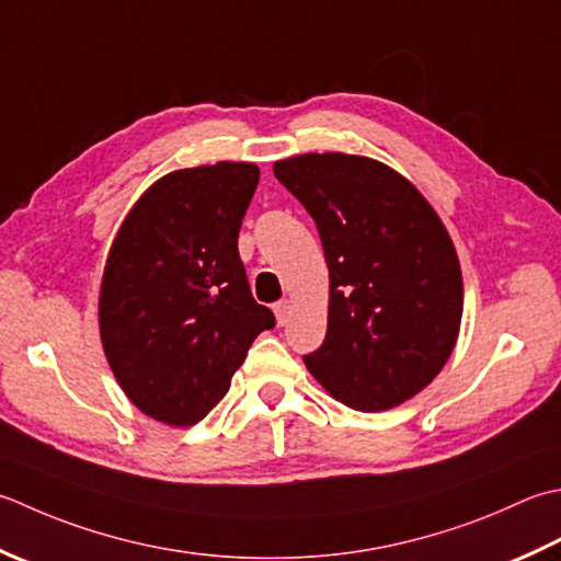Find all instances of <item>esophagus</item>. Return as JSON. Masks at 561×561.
<instances>
[{
	"instance_id": "34e87169",
	"label": "esophagus",
	"mask_w": 561,
	"mask_h": 561,
	"mask_svg": "<svg viewBox=\"0 0 561 561\" xmlns=\"http://www.w3.org/2000/svg\"><path fill=\"white\" fill-rule=\"evenodd\" d=\"M274 316H277V323L279 325H287L289 323V316H291V301L282 299L274 304Z\"/></svg>"
}]
</instances>
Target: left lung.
Listing matches in <instances>:
<instances>
[{
  "mask_svg": "<svg viewBox=\"0 0 561 561\" xmlns=\"http://www.w3.org/2000/svg\"><path fill=\"white\" fill-rule=\"evenodd\" d=\"M321 236L331 306L304 365L340 403L387 411L445 367L462 321L453 240L415 186L377 160L309 152L274 162Z\"/></svg>",
  "mask_w": 561,
  "mask_h": 561,
  "instance_id": "8db88e82",
  "label": "left lung"
}]
</instances>
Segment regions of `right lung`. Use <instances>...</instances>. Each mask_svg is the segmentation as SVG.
<instances>
[{
	"mask_svg": "<svg viewBox=\"0 0 561 561\" xmlns=\"http://www.w3.org/2000/svg\"><path fill=\"white\" fill-rule=\"evenodd\" d=\"M250 162L164 174L108 252L99 331L121 389L150 419L194 425L221 401L274 313L250 294L238 233L257 190Z\"/></svg>",
	"mask_w": 561,
	"mask_h": 561,
	"instance_id": "add662e5",
	"label": "right lung"
}]
</instances>
